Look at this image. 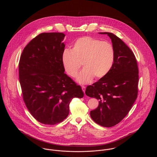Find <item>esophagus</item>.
Returning <instances> with one entry per match:
<instances>
[{"label":"esophagus","instance_id":"obj_1","mask_svg":"<svg viewBox=\"0 0 157 157\" xmlns=\"http://www.w3.org/2000/svg\"><path fill=\"white\" fill-rule=\"evenodd\" d=\"M82 89L83 90V91L85 92V90H86V87L85 86H82Z\"/></svg>","mask_w":157,"mask_h":157}]
</instances>
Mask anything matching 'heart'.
Returning <instances> with one entry per match:
<instances>
[{"label": "heart", "mask_w": 157, "mask_h": 157, "mask_svg": "<svg viewBox=\"0 0 157 157\" xmlns=\"http://www.w3.org/2000/svg\"><path fill=\"white\" fill-rule=\"evenodd\" d=\"M114 59V49L110 43L90 36L78 39L72 49H65L62 54L63 67L72 77H76L82 63L84 68L77 78L82 84L90 83L94 77L98 79L107 75Z\"/></svg>", "instance_id": "heart-1"}]
</instances>
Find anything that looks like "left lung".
<instances>
[{"label":"left lung","mask_w":157,"mask_h":157,"mask_svg":"<svg viewBox=\"0 0 157 157\" xmlns=\"http://www.w3.org/2000/svg\"><path fill=\"white\" fill-rule=\"evenodd\" d=\"M107 34L112 41L115 59L111 69L98 82L88 86L85 94L99 100L90 112L92 119L103 127L120 123L131 110L138 95V68L133 52L119 37Z\"/></svg>","instance_id":"left-lung-1"}]
</instances>
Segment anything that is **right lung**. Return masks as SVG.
Listing matches in <instances>:
<instances>
[{"instance_id":"1","label":"right lung","mask_w":157,"mask_h":157,"mask_svg":"<svg viewBox=\"0 0 157 157\" xmlns=\"http://www.w3.org/2000/svg\"><path fill=\"white\" fill-rule=\"evenodd\" d=\"M65 36L62 33L40 34L25 47L19 61L23 101L34 118L45 124L63 121L72 99L84 95L80 86L64 73Z\"/></svg>"}]
</instances>
